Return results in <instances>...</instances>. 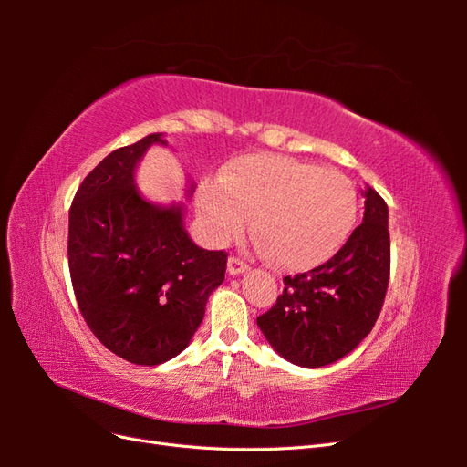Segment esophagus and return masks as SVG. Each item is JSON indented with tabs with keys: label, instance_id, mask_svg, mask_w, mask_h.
<instances>
[{
	"label": "esophagus",
	"instance_id": "obj_1",
	"mask_svg": "<svg viewBox=\"0 0 467 467\" xmlns=\"http://www.w3.org/2000/svg\"><path fill=\"white\" fill-rule=\"evenodd\" d=\"M247 263L245 261H242L239 257H230L228 259V273L230 275H242V273H245L247 271Z\"/></svg>",
	"mask_w": 467,
	"mask_h": 467
}]
</instances>
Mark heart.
I'll return each mask as SVG.
<instances>
[{"instance_id":"heart-1","label":"heart","mask_w":467,"mask_h":467,"mask_svg":"<svg viewBox=\"0 0 467 467\" xmlns=\"http://www.w3.org/2000/svg\"><path fill=\"white\" fill-rule=\"evenodd\" d=\"M196 208L210 242L223 244L245 230L276 265L309 268L345 244L357 220L352 182L331 169L276 153H253L206 181Z\"/></svg>"}]
</instances>
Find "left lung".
I'll list each match as a JSON object with an SVG mask.
<instances>
[{
	"instance_id": "obj_1",
	"label": "left lung",
	"mask_w": 467,
	"mask_h": 467,
	"mask_svg": "<svg viewBox=\"0 0 467 467\" xmlns=\"http://www.w3.org/2000/svg\"><path fill=\"white\" fill-rule=\"evenodd\" d=\"M364 218L335 255L312 271L285 276L276 304L257 317L282 358L319 368L355 350L384 306L389 280L388 204L366 187Z\"/></svg>"
}]
</instances>
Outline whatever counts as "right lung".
I'll use <instances>...</instances> for the list:
<instances>
[{
  "instance_id": "add662e5",
  "label": "right lung",
  "mask_w": 467,
  "mask_h": 467,
  "mask_svg": "<svg viewBox=\"0 0 467 467\" xmlns=\"http://www.w3.org/2000/svg\"><path fill=\"white\" fill-rule=\"evenodd\" d=\"M153 144L165 146L161 134L115 150L83 179L67 234L83 319L110 352L142 366L187 348L228 263L225 251L192 244L182 204H153L136 189V165Z\"/></svg>"
}]
</instances>
